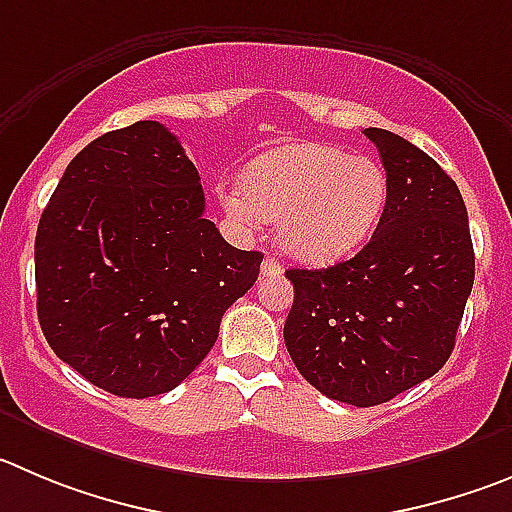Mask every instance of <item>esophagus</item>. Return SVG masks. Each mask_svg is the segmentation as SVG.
Wrapping results in <instances>:
<instances>
[{
    "label": "esophagus",
    "instance_id": "34e87169",
    "mask_svg": "<svg viewBox=\"0 0 512 512\" xmlns=\"http://www.w3.org/2000/svg\"><path fill=\"white\" fill-rule=\"evenodd\" d=\"M275 275H283V265H280L278 257L267 255L262 260V278H275Z\"/></svg>",
    "mask_w": 512,
    "mask_h": 512
}]
</instances>
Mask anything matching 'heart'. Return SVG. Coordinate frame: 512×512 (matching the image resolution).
I'll list each match as a JSON object with an SVG mask.
<instances>
[{
    "mask_svg": "<svg viewBox=\"0 0 512 512\" xmlns=\"http://www.w3.org/2000/svg\"><path fill=\"white\" fill-rule=\"evenodd\" d=\"M389 181L374 156L331 143H290L250 164L245 184L224 191V209L245 227L278 219L280 245L305 262L346 255L384 212Z\"/></svg>",
    "mask_w": 512,
    "mask_h": 512,
    "instance_id": "obj_1",
    "label": "heart"
}]
</instances>
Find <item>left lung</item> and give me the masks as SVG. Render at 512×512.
I'll return each instance as SVG.
<instances>
[{"label": "left lung", "instance_id": "obj_1", "mask_svg": "<svg viewBox=\"0 0 512 512\" xmlns=\"http://www.w3.org/2000/svg\"><path fill=\"white\" fill-rule=\"evenodd\" d=\"M389 194L364 250L326 270H293L285 346L328 399L376 407L437 374L475 280L467 209L455 181L407 138L366 128Z\"/></svg>", "mask_w": 512, "mask_h": 512}]
</instances>
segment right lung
I'll return each instance as SVG.
<instances>
[{
    "label": "right lung",
    "instance_id": "1",
    "mask_svg": "<svg viewBox=\"0 0 512 512\" xmlns=\"http://www.w3.org/2000/svg\"><path fill=\"white\" fill-rule=\"evenodd\" d=\"M260 262L204 219L179 138L138 121L88 143L42 212L37 318L52 351L98 389L166 394L212 351Z\"/></svg>",
    "mask_w": 512,
    "mask_h": 512
}]
</instances>
